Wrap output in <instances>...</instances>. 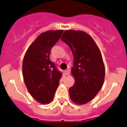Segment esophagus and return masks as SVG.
I'll list each match as a JSON object with an SVG mask.
<instances>
[{"mask_svg":"<svg viewBox=\"0 0 127 127\" xmlns=\"http://www.w3.org/2000/svg\"><path fill=\"white\" fill-rule=\"evenodd\" d=\"M65 74L66 76H69V75L70 74V72H69V70H65Z\"/></svg>","mask_w":127,"mask_h":127,"instance_id":"esophagus-1","label":"esophagus"}]
</instances>
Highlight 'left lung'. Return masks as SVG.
<instances>
[{
    "label": "left lung",
    "mask_w": 127,
    "mask_h": 127,
    "mask_svg": "<svg viewBox=\"0 0 127 127\" xmlns=\"http://www.w3.org/2000/svg\"><path fill=\"white\" fill-rule=\"evenodd\" d=\"M61 40L70 47L74 57L71 74L75 83L69 88L70 99L77 105L85 104L97 95L104 83L102 54L93 38L81 30H65Z\"/></svg>",
    "instance_id": "1"
}]
</instances>
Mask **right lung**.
<instances>
[{
    "instance_id": "add662e5",
    "label": "right lung",
    "mask_w": 127,
    "mask_h": 127,
    "mask_svg": "<svg viewBox=\"0 0 127 127\" xmlns=\"http://www.w3.org/2000/svg\"><path fill=\"white\" fill-rule=\"evenodd\" d=\"M64 30H48L41 33L29 47L23 58L22 72L29 92L38 102L53 100L62 74L50 60L51 48Z\"/></svg>"
}]
</instances>
